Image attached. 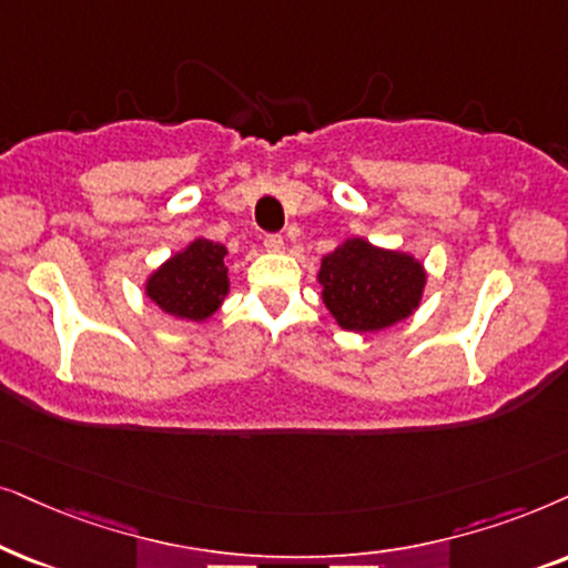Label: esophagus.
<instances>
[{
	"label": "esophagus",
	"mask_w": 568,
	"mask_h": 568,
	"mask_svg": "<svg viewBox=\"0 0 568 568\" xmlns=\"http://www.w3.org/2000/svg\"><path fill=\"white\" fill-rule=\"evenodd\" d=\"M264 248H267V252H272V254H280L285 248V241H283V236H280V233H270V236H264Z\"/></svg>",
	"instance_id": "34e87169"
}]
</instances>
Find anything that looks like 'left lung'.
<instances>
[{"instance_id":"1","label":"left lung","mask_w":568,"mask_h":568,"mask_svg":"<svg viewBox=\"0 0 568 568\" xmlns=\"http://www.w3.org/2000/svg\"><path fill=\"white\" fill-rule=\"evenodd\" d=\"M322 301L347 332H382L418 312L428 272L418 256L353 236L322 256Z\"/></svg>"}]
</instances>
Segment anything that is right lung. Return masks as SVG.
Wrapping results in <instances>:
<instances>
[{
	"label": "right lung",
	"instance_id": "1",
	"mask_svg": "<svg viewBox=\"0 0 568 568\" xmlns=\"http://www.w3.org/2000/svg\"><path fill=\"white\" fill-rule=\"evenodd\" d=\"M229 248L205 236L189 241L145 280V296L163 314L186 322H207L231 291Z\"/></svg>",
	"mask_w": 568,
	"mask_h": 568
}]
</instances>
